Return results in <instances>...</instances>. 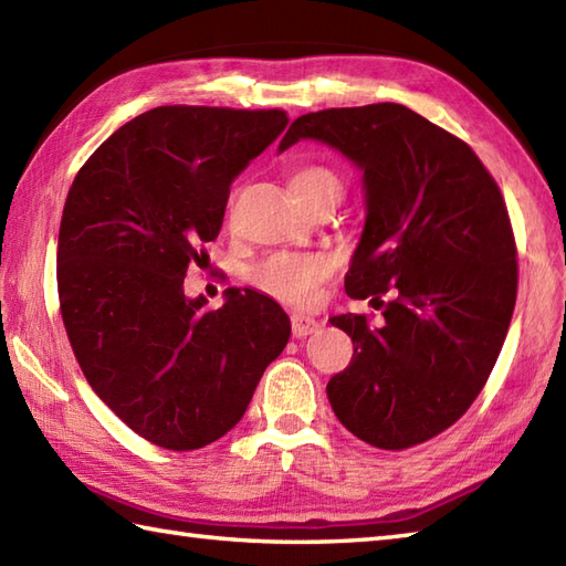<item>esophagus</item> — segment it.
<instances>
[{"mask_svg":"<svg viewBox=\"0 0 566 566\" xmlns=\"http://www.w3.org/2000/svg\"><path fill=\"white\" fill-rule=\"evenodd\" d=\"M318 328H321V321H316L314 316H304V314L292 316V331L296 338H306V335L316 333Z\"/></svg>","mask_w":566,"mask_h":566,"instance_id":"34e87169","label":"esophagus"}]
</instances>
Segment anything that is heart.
Instances as JSON below:
<instances>
[{
  "label": "heart",
  "instance_id": "1",
  "mask_svg": "<svg viewBox=\"0 0 566 566\" xmlns=\"http://www.w3.org/2000/svg\"><path fill=\"white\" fill-rule=\"evenodd\" d=\"M290 187L298 201L308 207L318 199L343 197V179L326 165H298L290 177ZM333 264L326 255H298V252H274L250 270V282L276 302L306 306L314 302L318 286L326 282Z\"/></svg>",
  "mask_w": 566,
  "mask_h": 566
}]
</instances>
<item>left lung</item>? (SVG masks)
Listing matches in <instances>:
<instances>
[{
  "instance_id": "left-lung-1",
  "label": "left lung",
  "mask_w": 566,
  "mask_h": 566,
  "mask_svg": "<svg viewBox=\"0 0 566 566\" xmlns=\"http://www.w3.org/2000/svg\"><path fill=\"white\" fill-rule=\"evenodd\" d=\"M302 138L363 170L367 219L345 292L384 316L331 318L355 353L328 401L359 440L413 448L464 416L506 340L518 292L506 201L464 140L401 104L298 116L280 153Z\"/></svg>"
}]
</instances>
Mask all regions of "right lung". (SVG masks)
Returning <instances> with one entry per match:
<instances>
[{"label":"right lung","mask_w":566,"mask_h":566,"mask_svg":"<svg viewBox=\"0 0 566 566\" xmlns=\"http://www.w3.org/2000/svg\"><path fill=\"white\" fill-rule=\"evenodd\" d=\"M290 124L282 109L155 106L90 155L57 235L60 314L94 394L165 450L223 438L292 323L255 290L185 296L209 260L231 182Z\"/></svg>","instance_id":"right-lung-1"}]
</instances>
